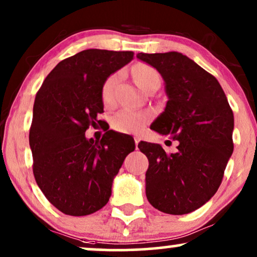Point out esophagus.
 Segmentation results:
<instances>
[{
    "label": "esophagus",
    "mask_w": 257,
    "mask_h": 257,
    "mask_svg": "<svg viewBox=\"0 0 257 257\" xmlns=\"http://www.w3.org/2000/svg\"><path fill=\"white\" fill-rule=\"evenodd\" d=\"M139 142H141V137L136 136V137H135V143H136V146H138V144H139Z\"/></svg>",
    "instance_id": "1"
}]
</instances>
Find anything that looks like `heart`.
Here are the masks:
<instances>
[{
  "label": "heart",
  "mask_w": 257,
  "mask_h": 257,
  "mask_svg": "<svg viewBox=\"0 0 257 257\" xmlns=\"http://www.w3.org/2000/svg\"><path fill=\"white\" fill-rule=\"evenodd\" d=\"M136 82L145 91L153 81L161 80L158 72L148 65H138L133 69ZM120 80V73H115L106 80L102 86V100L104 104L111 106L114 102V89ZM151 114L149 112L121 109L112 116L111 124L113 128L122 133H138L148 124Z\"/></svg>",
  "instance_id": "obj_1"
}]
</instances>
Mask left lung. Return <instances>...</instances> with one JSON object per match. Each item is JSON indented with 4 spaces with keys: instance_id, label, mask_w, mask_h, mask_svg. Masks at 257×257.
<instances>
[{
    "instance_id": "obj_1",
    "label": "left lung",
    "mask_w": 257,
    "mask_h": 257,
    "mask_svg": "<svg viewBox=\"0 0 257 257\" xmlns=\"http://www.w3.org/2000/svg\"><path fill=\"white\" fill-rule=\"evenodd\" d=\"M137 59L158 71L168 101L151 128L179 142L168 155L159 144L141 142L149 159L146 197L170 215L195 211L212 197L234 151V114L215 76L178 52L138 53Z\"/></svg>"
}]
</instances>
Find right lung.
I'll use <instances>...</instances> for the list:
<instances>
[{"label": "right lung", "mask_w": 257, "mask_h": 257, "mask_svg": "<svg viewBox=\"0 0 257 257\" xmlns=\"http://www.w3.org/2000/svg\"><path fill=\"white\" fill-rule=\"evenodd\" d=\"M133 60V52L86 49L60 61L36 93L29 145L33 172L46 198L66 215L86 216L107 204L113 179L132 137L108 130L101 141L86 138L101 125L102 86Z\"/></svg>", "instance_id": "obj_1"}]
</instances>
